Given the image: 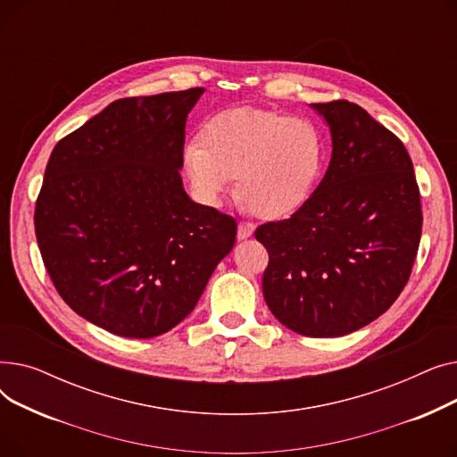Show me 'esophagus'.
Masks as SVG:
<instances>
[{
	"instance_id": "obj_1",
	"label": "esophagus",
	"mask_w": 457,
	"mask_h": 457,
	"mask_svg": "<svg viewBox=\"0 0 457 457\" xmlns=\"http://www.w3.org/2000/svg\"><path fill=\"white\" fill-rule=\"evenodd\" d=\"M253 229H255V226L250 224V222H238V229H237L238 241H245V238L252 237V235H253Z\"/></svg>"
}]
</instances>
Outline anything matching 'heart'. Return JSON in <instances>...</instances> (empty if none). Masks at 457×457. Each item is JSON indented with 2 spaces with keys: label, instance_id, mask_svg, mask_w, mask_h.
<instances>
[{
  "label": "heart",
  "instance_id": "heart-1",
  "mask_svg": "<svg viewBox=\"0 0 457 457\" xmlns=\"http://www.w3.org/2000/svg\"><path fill=\"white\" fill-rule=\"evenodd\" d=\"M324 159L315 120L261 107L216 112L204 126V144L183 148L187 176L204 204L220 205L237 176L238 195L261 219L296 211L319 183Z\"/></svg>",
  "mask_w": 457,
  "mask_h": 457
}]
</instances>
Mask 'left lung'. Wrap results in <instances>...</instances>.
Returning a JSON list of instances; mask_svg holds the SVG:
<instances>
[{"instance_id":"1","label":"left lung","mask_w":457,"mask_h":457,"mask_svg":"<svg viewBox=\"0 0 457 457\" xmlns=\"http://www.w3.org/2000/svg\"><path fill=\"white\" fill-rule=\"evenodd\" d=\"M331 135V161L307 202L262 224V296L305 337H343L376 320L410 279L422 211L403 144L355 104H311Z\"/></svg>"}]
</instances>
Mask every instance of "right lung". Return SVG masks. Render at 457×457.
Segmentation results:
<instances>
[{"label":"right lung","instance_id":"1","mask_svg":"<svg viewBox=\"0 0 457 457\" xmlns=\"http://www.w3.org/2000/svg\"><path fill=\"white\" fill-rule=\"evenodd\" d=\"M204 88L109 104L57 142L35 209L61 298L120 337L170 331L233 250L237 222L183 188L187 116Z\"/></svg>","mask_w":457,"mask_h":457}]
</instances>
